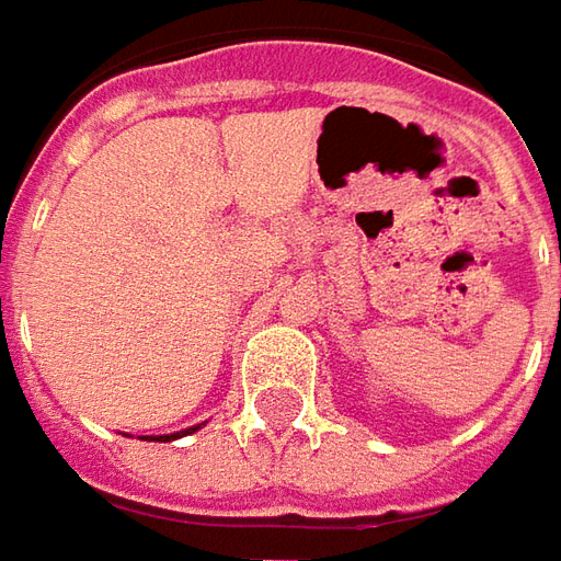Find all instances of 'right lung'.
<instances>
[{"label":"right lung","mask_w":561,"mask_h":561,"mask_svg":"<svg viewBox=\"0 0 561 561\" xmlns=\"http://www.w3.org/2000/svg\"><path fill=\"white\" fill-rule=\"evenodd\" d=\"M193 431H199V427H186V431H181V434H164V437H146V440H178V437H186V434H193Z\"/></svg>","instance_id":"right-lung-1"}]
</instances>
